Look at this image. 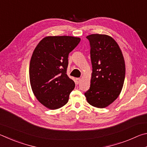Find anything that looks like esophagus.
Wrapping results in <instances>:
<instances>
[{
	"label": "esophagus",
	"instance_id": "obj_1",
	"mask_svg": "<svg viewBox=\"0 0 147 147\" xmlns=\"http://www.w3.org/2000/svg\"><path fill=\"white\" fill-rule=\"evenodd\" d=\"M76 81H77V83L79 84L80 82V81H81V79L80 78H76Z\"/></svg>",
	"mask_w": 147,
	"mask_h": 147
}]
</instances>
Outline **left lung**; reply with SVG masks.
Wrapping results in <instances>:
<instances>
[{
    "mask_svg": "<svg viewBox=\"0 0 147 147\" xmlns=\"http://www.w3.org/2000/svg\"><path fill=\"white\" fill-rule=\"evenodd\" d=\"M91 47L93 67L90 88L85 94L94 107L104 108L115 101L123 89L125 78V63L117 43L105 34L86 37Z\"/></svg>",
    "mask_w": 147,
    "mask_h": 147,
    "instance_id": "obj_1",
    "label": "left lung"
}]
</instances>
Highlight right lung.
Listing matches in <instances>:
<instances>
[{
  "label": "right lung",
  "instance_id": "add662e5",
  "mask_svg": "<svg viewBox=\"0 0 147 147\" xmlns=\"http://www.w3.org/2000/svg\"><path fill=\"white\" fill-rule=\"evenodd\" d=\"M80 40L73 36H47L35 48L30 62V82L34 94L46 108L56 109L67 103L75 87L67 74L69 54Z\"/></svg>",
  "mask_w": 147,
  "mask_h": 147
}]
</instances>
